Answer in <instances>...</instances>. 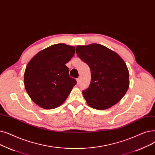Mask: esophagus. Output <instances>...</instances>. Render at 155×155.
<instances>
[{"instance_id":"esophagus-1","label":"esophagus","mask_w":155,"mask_h":155,"mask_svg":"<svg viewBox=\"0 0 155 155\" xmlns=\"http://www.w3.org/2000/svg\"><path fill=\"white\" fill-rule=\"evenodd\" d=\"M80 78H78L77 79V84H79V82H80Z\"/></svg>"}]
</instances>
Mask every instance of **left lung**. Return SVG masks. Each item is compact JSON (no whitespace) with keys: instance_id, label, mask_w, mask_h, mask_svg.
I'll return each mask as SVG.
<instances>
[{"instance_id":"obj_1","label":"left lung","mask_w":155,"mask_h":155,"mask_svg":"<svg viewBox=\"0 0 155 155\" xmlns=\"http://www.w3.org/2000/svg\"><path fill=\"white\" fill-rule=\"evenodd\" d=\"M76 52L91 71L89 88L82 91L87 104L103 110L119 102L129 87V73L122 58L97 44L78 45Z\"/></svg>"}]
</instances>
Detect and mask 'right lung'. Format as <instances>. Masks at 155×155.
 I'll use <instances>...</instances> for the list:
<instances>
[{
    "mask_svg": "<svg viewBox=\"0 0 155 155\" xmlns=\"http://www.w3.org/2000/svg\"><path fill=\"white\" fill-rule=\"evenodd\" d=\"M75 50V47L65 44L52 45L38 52L26 65L25 89L40 107L50 110L61 106L76 85L66 66Z\"/></svg>",
    "mask_w": 155,
    "mask_h": 155,
    "instance_id": "obj_1",
    "label": "right lung"
}]
</instances>
